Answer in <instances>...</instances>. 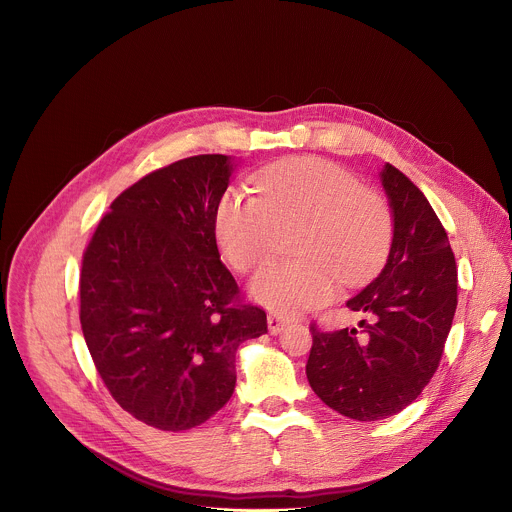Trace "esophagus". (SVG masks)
Instances as JSON below:
<instances>
[{"label": "esophagus", "mask_w": 512, "mask_h": 512, "mask_svg": "<svg viewBox=\"0 0 512 512\" xmlns=\"http://www.w3.org/2000/svg\"><path fill=\"white\" fill-rule=\"evenodd\" d=\"M267 327H269L271 335H279L287 327V319L279 317V315H269L267 317Z\"/></svg>", "instance_id": "obj_1"}]
</instances>
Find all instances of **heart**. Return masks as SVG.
I'll return each instance as SVG.
<instances>
[{"label":"heart","mask_w":512,"mask_h":512,"mask_svg":"<svg viewBox=\"0 0 512 512\" xmlns=\"http://www.w3.org/2000/svg\"><path fill=\"white\" fill-rule=\"evenodd\" d=\"M261 195L229 187L217 205L215 233L229 263L247 273L277 249L281 227L303 223L297 261L259 271L249 295L263 307L297 315L333 299L337 281L365 279L385 257L393 217L385 199L347 169L321 157H291L263 169Z\"/></svg>","instance_id":"heart-1"}]
</instances>
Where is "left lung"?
<instances>
[{
    "mask_svg": "<svg viewBox=\"0 0 512 512\" xmlns=\"http://www.w3.org/2000/svg\"><path fill=\"white\" fill-rule=\"evenodd\" d=\"M393 217L381 273L353 299L359 329L321 333L315 325L307 379L333 411L381 421L409 407L435 375L457 309V263L423 191L397 167L379 173Z\"/></svg>",
    "mask_w": 512,
    "mask_h": 512,
    "instance_id": "obj_1",
    "label": "left lung"
}]
</instances>
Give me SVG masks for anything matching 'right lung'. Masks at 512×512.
I'll return each mask as SVG.
<instances>
[{"label": "right lung", "instance_id": "add662e5", "mask_svg": "<svg viewBox=\"0 0 512 512\" xmlns=\"http://www.w3.org/2000/svg\"><path fill=\"white\" fill-rule=\"evenodd\" d=\"M237 163L195 155L145 175L99 221L79 277V321L111 397L137 421L187 431L227 405L235 353L267 333L237 305L215 213Z\"/></svg>", "mask_w": 512, "mask_h": 512}]
</instances>
